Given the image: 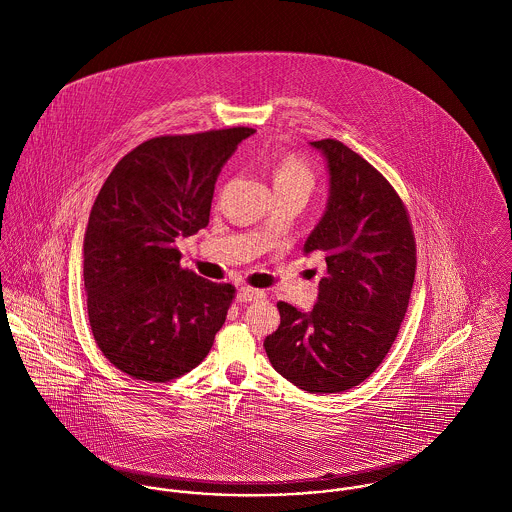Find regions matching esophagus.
Listing matches in <instances>:
<instances>
[{
  "mask_svg": "<svg viewBox=\"0 0 512 512\" xmlns=\"http://www.w3.org/2000/svg\"><path fill=\"white\" fill-rule=\"evenodd\" d=\"M265 295H263V291H259V289H251V287H239V291H237V301H241V303H251V301H259V299H263Z\"/></svg>",
  "mask_w": 512,
  "mask_h": 512,
  "instance_id": "1",
  "label": "esophagus"
}]
</instances>
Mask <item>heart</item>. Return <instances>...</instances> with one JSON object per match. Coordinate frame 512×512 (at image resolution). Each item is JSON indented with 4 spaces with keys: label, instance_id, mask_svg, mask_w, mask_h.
<instances>
[{
    "label": "heart",
    "instance_id": "1",
    "mask_svg": "<svg viewBox=\"0 0 512 512\" xmlns=\"http://www.w3.org/2000/svg\"><path fill=\"white\" fill-rule=\"evenodd\" d=\"M273 183L275 189H301L309 195L315 185V177L311 167L301 157L289 155L277 165L273 173Z\"/></svg>",
    "mask_w": 512,
    "mask_h": 512
}]
</instances>
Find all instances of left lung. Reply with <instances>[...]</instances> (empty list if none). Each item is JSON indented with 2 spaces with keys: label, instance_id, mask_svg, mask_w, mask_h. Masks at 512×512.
I'll return each instance as SVG.
<instances>
[{
  "label": "left lung",
  "instance_id": "8db88e82",
  "mask_svg": "<svg viewBox=\"0 0 512 512\" xmlns=\"http://www.w3.org/2000/svg\"><path fill=\"white\" fill-rule=\"evenodd\" d=\"M311 147L325 157L329 199L303 251L321 253L327 273L311 311L277 303L281 325L263 345L295 387L341 393L373 375L395 343L417 251L401 197L371 163L335 139Z\"/></svg>",
  "mask_w": 512,
  "mask_h": 512
}]
</instances>
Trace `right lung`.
Here are the masks:
<instances>
[{"instance_id": "add662e5", "label": "right lung", "mask_w": 512, "mask_h": 512, "mask_svg": "<svg viewBox=\"0 0 512 512\" xmlns=\"http://www.w3.org/2000/svg\"><path fill=\"white\" fill-rule=\"evenodd\" d=\"M251 127L153 137L105 179L83 237L89 325L133 379L195 369L223 327L235 287L179 267L177 241L207 227L215 181Z\"/></svg>"}]
</instances>
